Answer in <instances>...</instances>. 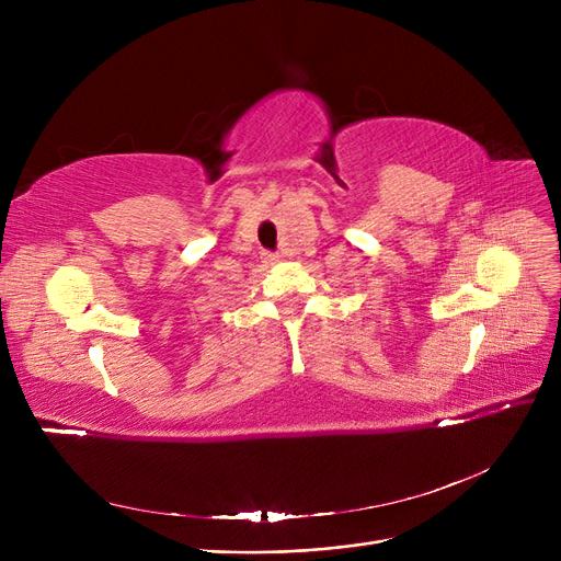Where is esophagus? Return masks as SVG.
I'll return each mask as SVG.
<instances>
[{
  "instance_id": "34e87169",
  "label": "esophagus",
  "mask_w": 561,
  "mask_h": 561,
  "mask_svg": "<svg viewBox=\"0 0 561 561\" xmlns=\"http://www.w3.org/2000/svg\"><path fill=\"white\" fill-rule=\"evenodd\" d=\"M263 261L265 263H275V261H279V256L273 254V252H263Z\"/></svg>"
}]
</instances>
